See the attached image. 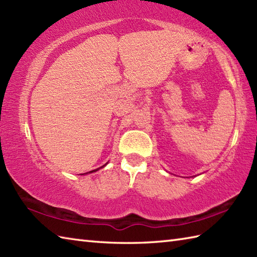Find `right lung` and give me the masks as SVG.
I'll use <instances>...</instances> for the list:
<instances>
[{
    "label": "right lung",
    "mask_w": 257,
    "mask_h": 257,
    "mask_svg": "<svg viewBox=\"0 0 257 257\" xmlns=\"http://www.w3.org/2000/svg\"><path fill=\"white\" fill-rule=\"evenodd\" d=\"M108 163V162H107ZM107 163H106V165H103L102 167H100V168H98V169H96V170H92V171H89V172H87V173H92V172H96V171H98V170H99V169H101V168H103V167H106L107 166ZM87 173H84V174H87Z\"/></svg>",
    "instance_id": "obj_1"
}]
</instances>
